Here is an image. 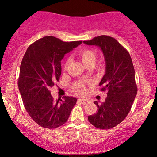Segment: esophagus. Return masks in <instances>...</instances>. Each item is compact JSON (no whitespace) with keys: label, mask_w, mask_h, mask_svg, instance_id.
<instances>
[{"label":"esophagus","mask_w":157,"mask_h":157,"mask_svg":"<svg viewBox=\"0 0 157 157\" xmlns=\"http://www.w3.org/2000/svg\"><path fill=\"white\" fill-rule=\"evenodd\" d=\"M78 102L80 103V104H88V101L86 99H82V98H80V99L78 100Z\"/></svg>","instance_id":"obj_1"}]
</instances>
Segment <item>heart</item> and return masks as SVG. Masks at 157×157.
Listing matches in <instances>:
<instances>
[{"label":"heart","mask_w":157,"mask_h":157,"mask_svg":"<svg viewBox=\"0 0 157 157\" xmlns=\"http://www.w3.org/2000/svg\"><path fill=\"white\" fill-rule=\"evenodd\" d=\"M78 56L81 60L83 63L88 67V66H93L95 63L96 60V53L93 49L91 48H85L81 50L78 53ZM68 60H67L65 63V68L67 66L68 63ZM74 91H76L78 94L83 95L86 93V89L85 85L83 83H78L74 86Z\"/></svg>","instance_id":"1"}]
</instances>
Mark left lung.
Returning a JSON list of instances; mask_svg holds the SVG:
<instances>
[{"label":"left lung","instance_id":"1","mask_svg":"<svg viewBox=\"0 0 157 157\" xmlns=\"http://www.w3.org/2000/svg\"><path fill=\"white\" fill-rule=\"evenodd\" d=\"M98 46L105 59L106 72L99 83L101 91H107L104 102L98 105L97 112L88 117L92 125L99 129H109L126 117L137 94L135 71L129 53L115 38L100 36L83 41Z\"/></svg>","mask_w":157,"mask_h":157}]
</instances>
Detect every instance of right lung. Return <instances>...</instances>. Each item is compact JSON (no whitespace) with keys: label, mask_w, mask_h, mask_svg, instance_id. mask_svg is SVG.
Wrapping results in <instances>:
<instances>
[{"label":"right lung","mask_w":157,"mask_h":157,"mask_svg":"<svg viewBox=\"0 0 157 157\" xmlns=\"http://www.w3.org/2000/svg\"><path fill=\"white\" fill-rule=\"evenodd\" d=\"M81 44V40L63 42L53 36H45L29 46L24 54L18 89L25 110L42 127L51 129L63 125L76 104V98L72 96L54 100L50 89L59 81L64 55Z\"/></svg>","instance_id":"1"}]
</instances>
